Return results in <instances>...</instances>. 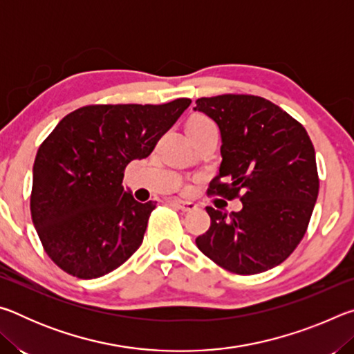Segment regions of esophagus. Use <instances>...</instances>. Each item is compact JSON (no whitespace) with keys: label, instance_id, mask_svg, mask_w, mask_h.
Masks as SVG:
<instances>
[{"label":"esophagus","instance_id":"esophagus-1","mask_svg":"<svg viewBox=\"0 0 354 354\" xmlns=\"http://www.w3.org/2000/svg\"><path fill=\"white\" fill-rule=\"evenodd\" d=\"M170 205L175 206L178 209H181L183 212H190V211H195L196 205L195 203H190V201H181V200H170Z\"/></svg>","mask_w":354,"mask_h":354}]
</instances>
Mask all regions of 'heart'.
I'll use <instances>...</instances> for the list:
<instances>
[{
	"instance_id": "obj_1",
	"label": "heart",
	"mask_w": 354,
	"mask_h": 354,
	"mask_svg": "<svg viewBox=\"0 0 354 354\" xmlns=\"http://www.w3.org/2000/svg\"><path fill=\"white\" fill-rule=\"evenodd\" d=\"M212 124L214 123L209 118L198 115V117H194V118L190 120V122L187 123V128H203V127H212ZM184 190L187 192V190H190V187H187V185H185Z\"/></svg>"
}]
</instances>
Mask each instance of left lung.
<instances>
[{
  "mask_svg": "<svg viewBox=\"0 0 354 354\" xmlns=\"http://www.w3.org/2000/svg\"><path fill=\"white\" fill-rule=\"evenodd\" d=\"M221 134L220 173L207 194L241 198L242 211L211 206L209 230L196 247L217 266L256 274L279 266L306 234L319 196L315 151L303 124L254 95L196 100Z\"/></svg>",
  "mask_w": 354,
  "mask_h": 354,
  "instance_id": "left-lung-1",
  "label": "left lung"
}]
</instances>
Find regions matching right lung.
Here are the masks:
<instances>
[{"label":"right lung","mask_w":354,"mask_h":354,"mask_svg":"<svg viewBox=\"0 0 354 354\" xmlns=\"http://www.w3.org/2000/svg\"><path fill=\"white\" fill-rule=\"evenodd\" d=\"M190 103L84 106L44 140L32 169L31 217L59 268L93 279L136 253L156 203L136 201L123 189L124 169L148 158Z\"/></svg>","instance_id":"1"}]
</instances>
